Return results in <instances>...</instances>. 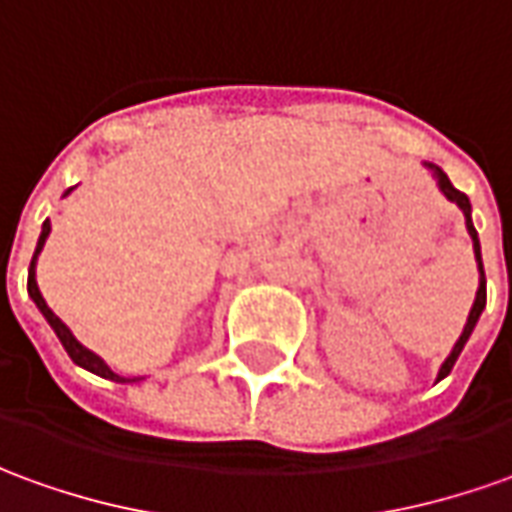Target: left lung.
I'll return each instance as SVG.
<instances>
[{
	"label": "left lung",
	"instance_id": "obj_1",
	"mask_svg": "<svg viewBox=\"0 0 512 512\" xmlns=\"http://www.w3.org/2000/svg\"><path fill=\"white\" fill-rule=\"evenodd\" d=\"M424 167L429 169V172H432V178L438 181V189L443 192V197H446V200H451V203H454L457 209L463 211L465 228H468V236H471V242H474V259H477V270H479L477 298H474V306H471V312H468V320H465L460 340L454 343V348H451V354L446 357V362L440 365V370H438V382H440V379H446V376H449L451 368H454V362H457V357L463 354L465 343H468V337H471V331H474L479 315H482V309H485V298H488V292H485V267H482V250H479V236H477V228H474V220H471V200H468V197H465L460 189H454V186H451L449 175H446V172H443L438 164H429V161H424Z\"/></svg>",
	"mask_w": 512,
	"mask_h": 512
}]
</instances>
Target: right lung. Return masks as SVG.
Wrapping results in <instances>:
<instances>
[{
    "label": "right lung",
    "instance_id": "obj_1",
    "mask_svg": "<svg viewBox=\"0 0 512 512\" xmlns=\"http://www.w3.org/2000/svg\"><path fill=\"white\" fill-rule=\"evenodd\" d=\"M72 192V189H69ZM66 192V195H69ZM49 231H52V225H49V220L41 225V236H38V245H35V253H33V262H30V273H27V292H30V298H33V303L38 306V312L47 317V323L52 326V331L58 334V340H61V345L66 348V354L72 357L74 365H80V368L91 370V373H97V376H102V379H111V382H119V384H133V382H142L144 376H133V379H128V376H119L116 370L108 368V362L102 357H97L91 348H86V345L80 343L77 337L72 334V329L63 323L61 317L55 315L52 309L47 306V301H44V295H41V290H38V281H35V262H38V253L44 250V242H47Z\"/></svg>",
    "mask_w": 512,
    "mask_h": 512
}]
</instances>
